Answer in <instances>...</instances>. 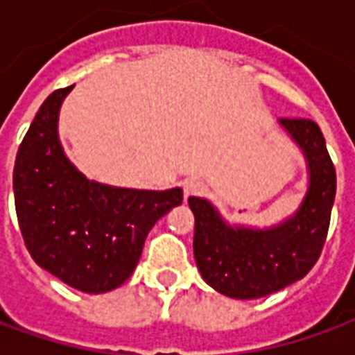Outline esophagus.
<instances>
[{"label": "esophagus", "mask_w": 355, "mask_h": 355, "mask_svg": "<svg viewBox=\"0 0 355 355\" xmlns=\"http://www.w3.org/2000/svg\"><path fill=\"white\" fill-rule=\"evenodd\" d=\"M182 188H184L186 198H193V196H201L203 193L205 184L201 180H198V178H188V180H184Z\"/></svg>", "instance_id": "34e87169"}]
</instances>
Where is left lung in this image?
<instances>
[{"label": "left lung", "instance_id": "1", "mask_svg": "<svg viewBox=\"0 0 355 355\" xmlns=\"http://www.w3.org/2000/svg\"><path fill=\"white\" fill-rule=\"evenodd\" d=\"M279 123L304 150L310 167V188L297 215L270 230L230 228L209 201L188 200L196 218V264L201 277L226 297L261 298L302 279L327 239L336 173L323 132L304 117H282Z\"/></svg>", "mask_w": 355, "mask_h": 355}]
</instances>
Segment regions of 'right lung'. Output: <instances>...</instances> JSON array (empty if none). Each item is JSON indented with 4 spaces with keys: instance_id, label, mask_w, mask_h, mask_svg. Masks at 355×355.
<instances>
[{
    "instance_id": "obj_1",
    "label": "right lung",
    "mask_w": 355,
    "mask_h": 355,
    "mask_svg": "<svg viewBox=\"0 0 355 355\" xmlns=\"http://www.w3.org/2000/svg\"><path fill=\"white\" fill-rule=\"evenodd\" d=\"M72 87L51 93L20 142L12 190L20 234L37 266L83 293L129 279L148 232L182 203V190H127L87 180L66 159L58 108Z\"/></svg>"
}]
</instances>
